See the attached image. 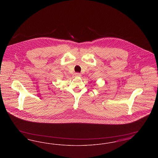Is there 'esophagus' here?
Segmentation results:
<instances>
[{
    "label": "esophagus",
    "instance_id": "esophagus-1",
    "mask_svg": "<svg viewBox=\"0 0 158 158\" xmlns=\"http://www.w3.org/2000/svg\"><path fill=\"white\" fill-rule=\"evenodd\" d=\"M81 76V74L80 73H76L75 76L76 77H80Z\"/></svg>",
    "mask_w": 158,
    "mask_h": 158
}]
</instances>
